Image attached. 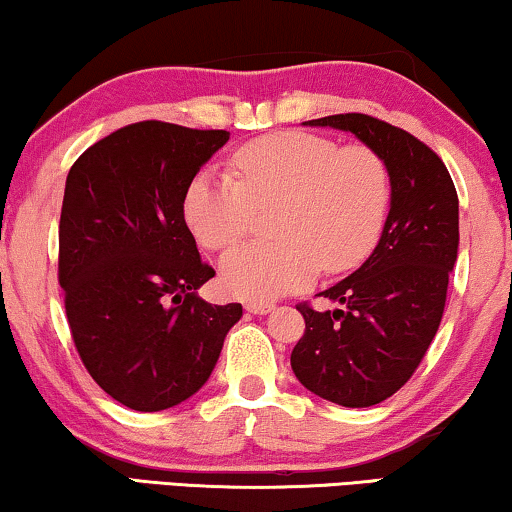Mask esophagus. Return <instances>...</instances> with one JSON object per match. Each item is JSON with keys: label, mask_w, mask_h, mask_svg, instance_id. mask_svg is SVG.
Segmentation results:
<instances>
[{"label": "esophagus", "mask_w": 512, "mask_h": 512, "mask_svg": "<svg viewBox=\"0 0 512 512\" xmlns=\"http://www.w3.org/2000/svg\"><path fill=\"white\" fill-rule=\"evenodd\" d=\"M274 309V305H268V302H249L247 305V311L249 314H268V311H272Z\"/></svg>", "instance_id": "esophagus-1"}]
</instances>
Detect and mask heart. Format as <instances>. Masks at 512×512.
<instances>
[{"instance_id":"obj_1","label":"heart","mask_w":512,"mask_h":512,"mask_svg":"<svg viewBox=\"0 0 512 512\" xmlns=\"http://www.w3.org/2000/svg\"><path fill=\"white\" fill-rule=\"evenodd\" d=\"M235 177L198 173L184 194V219L203 247L244 240L258 210H272L270 244L238 247L221 261L226 291L270 302L360 265L379 242L390 203L385 161L367 145L339 147L316 133L284 131L251 140L233 157Z\"/></svg>"}]
</instances>
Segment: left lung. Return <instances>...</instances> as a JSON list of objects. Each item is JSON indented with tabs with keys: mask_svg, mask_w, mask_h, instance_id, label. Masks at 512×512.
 Segmentation results:
<instances>
[{
	"mask_svg": "<svg viewBox=\"0 0 512 512\" xmlns=\"http://www.w3.org/2000/svg\"><path fill=\"white\" fill-rule=\"evenodd\" d=\"M305 124L355 133L390 175V212L372 256L318 293L342 307H295L305 318L291 353L298 381L328 402L365 409L411 379L439 330L457 261V191L439 154L409 131L362 113Z\"/></svg>",
	"mask_w": 512,
	"mask_h": 512,
	"instance_id": "8db88e82",
	"label": "left lung"
}]
</instances>
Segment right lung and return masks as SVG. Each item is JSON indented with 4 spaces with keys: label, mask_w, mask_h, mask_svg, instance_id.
Wrapping results in <instances>:
<instances>
[{
    "label": "right lung",
    "mask_w": 512,
    "mask_h": 512,
    "mask_svg": "<svg viewBox=\"0 0 512 512\" xmlns=\"http://www.w3.org/2000/svg\"><path fill=\"white\" fill-rule=\"evenodd\" d=\"M231 133L145 120L101 138L66 177L59 286L92 379L133 411L203 388L242 305L196 295L214 277L184 221V194Z\"/></svg>",
    "instance_id": "1"
}]
</instances>
